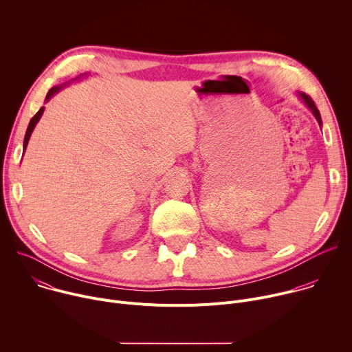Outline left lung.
I'll return each mask as SVG.
<instances>
[{"mask_svg":"<svg viewBox=\"0 0 352 352\" xmlns=\"http://www.w3.org/2000/svg\"><path fill=\"white\" fill-rule=\"evenodd\" d=\"M299 97L302 98V102L308 106V109L312 111V114L316 117V120H318L319 125L322 126V117H320V113H319V110H318V107H316V104H315L314 100H312L308 94H305V93H299Z\"/></svg>","mask_w":352,"mask_h":352,"instance_id":"8db88e82","label":"left lung"}]
</instances>
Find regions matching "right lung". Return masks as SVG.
I'll return each instance as SVG.
<instances>
[{"label": "right lung", "mask_w": 352, "mask_h": 352, "mask_svg": "<svg viewBox=\"0 0 352 352\" xmlns=\"http://www.w3.org/2000/svg\"><path fill=\"white\" fill-rule=\"evenodd\" d=\"M87 74H82V75H79L78 78H75V79H72V80H78V79H80L82 76H86ZM64 87V85H60V86H54V87H52L48 90V93H47V96H45V102H48L50 98H52L57 91H60L61 89ZM43 113H44V107H41L36 114H34V117L30 120V122H29V126H28V129H26V135H25V140H23V152L26 150V147H28V143H29V139H30V135H32V132H33V129H34V126H36V124L38 122V120L41 118V116H43Z\"/></svg>", "instance_id": "add662e5"}]
</instances>
